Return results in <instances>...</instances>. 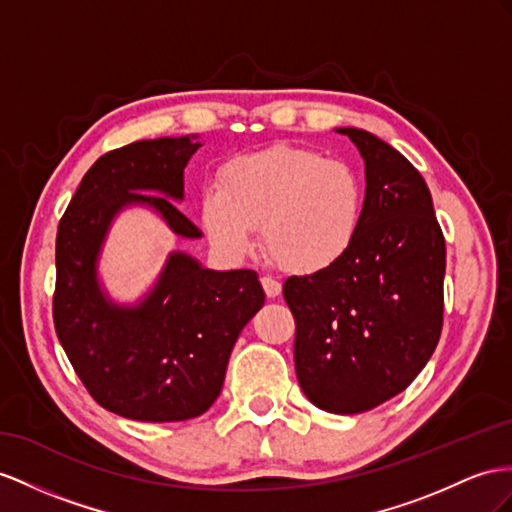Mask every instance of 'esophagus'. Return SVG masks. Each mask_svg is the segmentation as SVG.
<instances>
[{
	"instance_id": "obj_1",
	"label": "esophagus",
	"mask_w": 512,
	"mask_h": 512,
	"mask_svg": "<svg viewBox=\"0 0 512 512\" xmlns=\"http://www.w3.org/2000/svg\"><path fill=\"white\" fill-rule=\"evenodd\" d=\"M261 287H264L268 298H277L281 294V283L274 281L272 277H261Z\"/></svg>"
}]
</instances>
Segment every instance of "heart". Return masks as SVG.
Listing matches in <instances>:
<instances>
[{"label": "heart", "instance_id": "1", "mask_svg": "<svg viewBox=\"0 0 512 512\" xmlns=\"http://www.w3.org/2000/svg\"><path fill=\"white\" fill-rule=\"evenodd\" d=\"M365 190L357 170L326 155L272 147L240 155L205 194L201 222L218 251L242 259L257 227L268 255L294 274H320L350 255L363 225Z\"/></svg>", "mask_w": 512, "mask_h": 512}]
</instances>
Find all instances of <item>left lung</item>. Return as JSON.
<instances>
[{
	"instance_id": "1",
	"label": "left lung",
	"mask_w": 512,
	"mask_h": 512,
	"mask_svg": "<svg viewBox=\"0 0 512 512\" xmlns=\"http://www.w3.org/2000/svg\"><path fill=\"white\" fill-rule=\"evenodd\" d=\"M365 162L363 225L335 268L290 277L300 389L352 415L398 396L424 370L443 326L445 240L419 170L370 131L339 127Z\"/></svg>"
}]
</instances>
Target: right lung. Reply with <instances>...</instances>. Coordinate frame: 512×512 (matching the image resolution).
I'll use <instances>...</instances> for the list:
<instances>
[{"label":"right lung","instance_id":"1","mask_svg":"<svg viewBox=\"0 0 512 512\" xmlns=\"http://www.w3.org/2000/svg\"><path fill=\"white\" fill-rule=\"evenodd\" d=\"M199 147L183 136L108 151L88 168L58 225L56 335L95 402L136 422L203 415L225 383L235 339L266 298L253 270L214 272L186 253L168 257L136 307L114 305L99 290L97 257L125 205H151L181 238H201L167 199H183V168Z\"/></svg>","mask_w":512,"mask_h":512}]
</instances>
